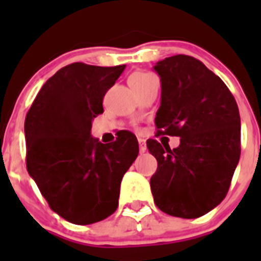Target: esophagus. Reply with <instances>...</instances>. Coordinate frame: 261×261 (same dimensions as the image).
<instances>
[{
  "label": "esophagus",
  "instance_id": "34e87169",
  "mask_svg": "<svg viewBox=\"0 0 261 261\" xmlns=\"http://www.w3.org/2000/svg\"><path fill=\"white\" fill-rule=\"evenodd\" d=\"M138 146H140V153L146 151V142H145L144 138H138Z\"/></svg>",
  "mask_w": 261,
  "mask_h": 261
}]
</instances>
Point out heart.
<instances>
[{"label":"heart","mask_w":261,"mask_h":261,"mask_svg":"<svg viewBox=\"0 0 261 261\" xmlns=\"http://www.w3.org/2000/svg\"><path fill=\"white\" fill-rule=\"evenodd\" d=\"M150 78H153V75L149 74V73H145V71H136L133 73L130 77H129V85H141L146 81H149Z\"/></svg>","instance_id":"obj_1"}]
</instances>
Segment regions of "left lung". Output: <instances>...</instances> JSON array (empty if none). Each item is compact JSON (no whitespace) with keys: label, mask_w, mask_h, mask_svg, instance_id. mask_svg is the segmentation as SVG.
Masks as SVG:
<instances>
[{"label":"left lung","mask_w":261,"mask_h":261,"mask_svg":"<svg viewBox=\"0 0 261 261\" xmlns=\"http://www.w3.org/2000/svg\"><path fill=\"white\" fill-rule=\"evenodd\" d=\"M154 70L162 89L156 133L180 137L175 149L146 141L158 162L150 179L154 202L170 216L197 218L229 191L241 156L238 106L223 81L195 57H166Z\"/></svg>","instance_id":"8db88e82"}]
</instances>
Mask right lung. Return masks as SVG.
I'll return each mask as SVG.
<instances>
[{"instance_id": "add662e5", "label": "right lung", "mask_w": 261, "mask_h": 261, "mask_svg": "<svg viewBox=\"0 0 261 261\" xmlns=\"http://www.w3.org/2000/svg\"><path fill=\"white\" fill-rule=\"evenodd\" d=\"M124 69L64 66L43 85L24 120L27 171L50 209L75 225L99 222L116 211L121 179L138 155L129 130H120L111 144L90 133Z\"/></svg>"}]
</instances>
